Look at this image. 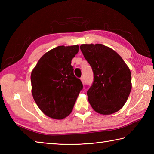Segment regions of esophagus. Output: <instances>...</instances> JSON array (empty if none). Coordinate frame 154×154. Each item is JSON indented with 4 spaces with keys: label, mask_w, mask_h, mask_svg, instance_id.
<instances>
[{
    "label": "esophagus",
    "mask_w": 154,
    "mask_h": 154,
    "mask_svg": "<svg viewBox=\"0 0 154 154\" xmlns=\"http://www.w3.org/2000/svg\"><path fill=\"white\" fill-rule=\"evenodd\" d=\"M81 81H82V83H83V84H84L85 83V79H84V77H81Z\"/></svg>",
    "instance_id": "obj_1"
}]
</instances>
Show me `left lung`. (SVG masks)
Returning <instances> with one entry per match:
<instances>
[{
    "mask_svg": "<svg viewBox=\"0 0 154 154\" xmlns=\"http://www.w3.org/2000/svg\"><path fill=\"white\" fill-rule=\"evenodd\" d=\"M80 49L93 72V82L87 91L91 106L101 114L119 111L132 89L128 67L116 51L103 44H82Z\"/></svg>",
    "mask_w": 154,
    "mask_h": 154,
    "instance_id": "1",
    "label": "left lung"
}]
</instances>
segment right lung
Segmentation results:
<instances>
[{"mask_svg":"<svg viewBox=\"0 0 154 154\" xmlns=\"http://www.w3.org/2000/svg\"><path fill=\"white\" fill-rule=\"evenodd\" d=\"M79 45H60L42 56L31 73L32 93L45 115L63 119L69 114L83 85L75 76L71 60Z\"/></svg>","mask_w":154,"mask_h":154,"instance_id":"obj_1","label":"right lung"}]
</instances>
